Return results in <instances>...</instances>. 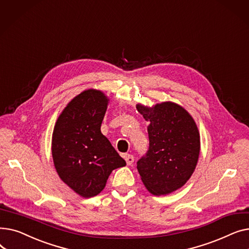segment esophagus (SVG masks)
<instances>
[{
  "mask_svg": "<svg viewBox=\"0 0 249 249\" xmlns=\"http://www.w3.org/2000/svg\"><path fill=\"white\" fill-rule=\"evenodd\" d=\"M124 159H125L126 163H127L128 165L132 164L133 161H134V156H133L132 154H125V155H124Z\"/></svg>",
  "mask_w": 249,
  "mask_h": 249,
  "instance_id": "1",
  "label": "esophagus"
}]
</instances>
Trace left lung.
I'll return each instance as SVG.
<instances>
[{"label":"left lung","mask_w":249,"mask_h":249,"mask_svg":"<svg viewBox=\"0 0 249 249\" xmlns=\"http://www.w3.org/2000/svg\"><path fill=\"white\" fill-rule=\"evenodd\" d=\"M138 112L149 121V147L137 161L143 184L153 195H167L184 186L193 175L200 153V134L192 116L171 102Z\"/></svg>","instance_id":"8db88e82"}]
</instances>
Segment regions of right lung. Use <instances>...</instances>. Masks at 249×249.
<instances>
[{
  "instance_id": "right-lung-1",
  "label": "right lung",
  "mask_w": 249,
  "mask_h": 249,
  "mask_svg": "<svg viewBox=\"0 0 249 249\" xmlns=\"http://www.w3.org/2000/svg\"><path fill=\"white\" fill-rule=\"evenodd\" d=\"M108 99L88 89L62 111L52 134V158L59 178L84 198L98 195L115 168L126 165L101 132Z\"/></svg>"
}]
</instances>
